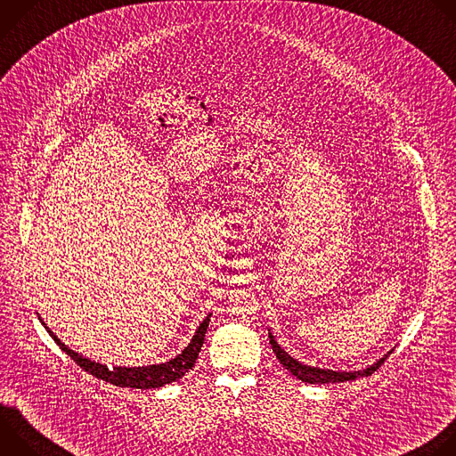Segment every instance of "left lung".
I'll use <instances>...</instances> for the list:
<instances>
[{
	"mask_svg": "<svg viewBox=\"0 0 456 456\" xmlns=\"http://www.w3.org/2000/svg\"><path fill=\"white\" fill-rule=\"evenodd\" d=\"M269 339H271V346L278 357V361L292 373L296 375L299 380L303 382H308V384H330V382H345V380H354V379H359V377H368L371 375L386 359L387 355H384L382 359H379L375 364L368 366L366 370L362 371H334V370H321V368H312V366H306V364H301L299 361L292 359L273 338V334H269Z\"/></svg>",
	"mask_w": 456,
	"mask_h": 456,
	"instance_id": "left-lung-1",
	"label": "left lung"
}]
</instances>
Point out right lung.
Returning <instances> with one entry per match:
<instances>
[{"label": "right lung", "mask_w": 456, "mask_h": 456, "mask_svg": "<svg viewBox=\"0 0 456 456\" xmlns=\"http://www.w3.org/2000/svg\"><path fill=\"white\" fill-rule=\"evenodd\" d=\"M211 315H208L202 322L200 327L197 330V334L192 336L191 343L185 346V350L176 355L175 359L164 362V364H153V366H142V368H108L104 364H99V362H94L79 354H76L74 350H70L67 345H62L52 330H48L46 327V332L50 334V338L59 345V348L70 355L85 371L92 373L94 377L97 379H102L110 384H115V386H120V387H139V389H151V387H160V386H166L169 382H175L178 380L180 377L185 375V371H189L192 366H194V361H197L200 350H202V345H204V339H206V332H208V327H209V319ZM43 322V319H41ZM45 324V322H43Z\"/></svg>", "instance_id": "right-lung-1"}]
</instances>
